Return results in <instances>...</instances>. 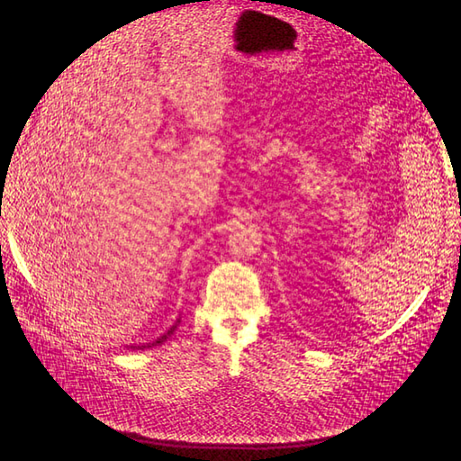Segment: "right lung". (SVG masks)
Returning <instances> with one entry per match:
<instances>
[{"label": "right lung", "instance_id": "1", "mask_svg": "<svg viewBox=\"0 0 461 461\" xmlns=\"http://www.w3.org/2000/svg\"><path fill=\"white\" fill-rule=\"evenodd\" d=\"M174 329H176V327H172V329H170V330H168V332H166V335H162V337H160V339H156V340H154V342H152V347H154V345H162V342H164V340H166V339H168V337H170V335H172V332H174ZM149 347H150V345H149ZM140 348H146V347H140Z\"/></svg>", "mask_w": 461, "mask_h": 461}]
</instances>
